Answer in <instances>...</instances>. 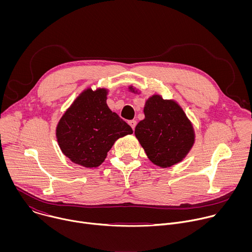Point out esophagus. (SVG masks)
Instances as JSON below:
<instances>
[{
	"instance_id": "obj_1",
	"label": "esophagus",
	"mask_w": 252,
	"mask_h": 252,
	"mask_svg": "<svg viewBox=\"0 0 252 252\" xmlns=\"http://www.w3.org/2000/svg\"><path fill=\"white\" fill-rule=\"evenodd\" d=\"M128 124H129V126H131V128H132V129H134V127H135V126H136V121H134V120L129 121V122H128Z\"/></svg>"
}]
</instances>
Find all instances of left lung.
Instances as JSON below:
<instances>
[{"label":"left lung","instance_id":"1","mask_svg":"<svg viewBox=\"0 0 252 252\" xmlns=\"http://www.w3.org/2000/svg\"><path fill=\"white\" fill-rule=\"evenodd\" d=\"M130 91L134 92L132 87ZM134 134L152 162L169 167L182 161L194 143V130L183 109L174 100L151 96Z\"/></svg>","mask_w":252,"mask_h":252}]
</instances>
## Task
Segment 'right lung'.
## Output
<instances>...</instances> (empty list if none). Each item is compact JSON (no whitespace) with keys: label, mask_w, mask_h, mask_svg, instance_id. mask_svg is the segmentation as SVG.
I'll list each match as a JSON object with an SVG mask.
<instances>
[{"label":"right lung","mask_w":252,"mask_h":252,"mask_svg":"<svg viewBox=\"0 0 252 252\" xmlns=\"http://www.w3.org/2000/svg\"><path fill=\"white\" fill-rule=\"evenodd\" d=\"M107 91H84L60 120L57 138L63 154L85 167H97L115 141L132 128L106 104Z\"/></svg>","instance_id":"add662e5"}]
</instances>
